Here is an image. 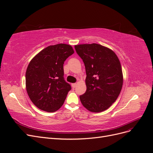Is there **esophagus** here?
<instances>
[{
  "mask_svg": "<svg viewBox=\"0 0 153 153\" xmlns=\"http://www.w3.org/2000/svg\"><path fill=\"white\" fill-rule=\"evenodd\" d=\"M76 85H77V84H76V83H74V84H71L72 87L73 88V89H74V88H75V87H76Z\"/></svg>",
  "mask_w": 153,
  "mask_h": 153,
  "instance_id": "34e87169",
  "label": "esophagus"
}]
</instances>
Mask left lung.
Here are the masks:
<instances>
[{"label":"left lung","mask_w":153,"mask_h":153,"mask_svg":"<svg viewBox=\"0 0 153 153\" xmlns=\"http://www.w3.org/2000/svg\"><path fill=\"white\" fill-rule=\"evenodd\" d=\"M75 48L87 75V90L80 96L81 103L91 112H103L115 102L122 89L121 63L114 51L99 44L78 45Z\"/></svg>","instance_id":"obj_1"}]
</instances>
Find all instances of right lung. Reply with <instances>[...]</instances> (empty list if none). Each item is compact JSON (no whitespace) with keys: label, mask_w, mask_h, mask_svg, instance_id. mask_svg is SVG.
Here are the masks:
<instances>
[{"label":"right lung","mask_w":153,"mask_h":153,"mask_svg":"<svg viewBox=\"0 0 153 153\" xmlns=\"http://www.w3.org/2000/svg\"><path fill=\"white\" fill-rule=\"evenodd\" d=\"M74 53L71 45L57 44L44 48L32 59L25 73L29 98L37 107L53 112L63 105L70 84L64 78L63 64Z\"/></svg>","instance_id":"obj_1"}]
</instances>
